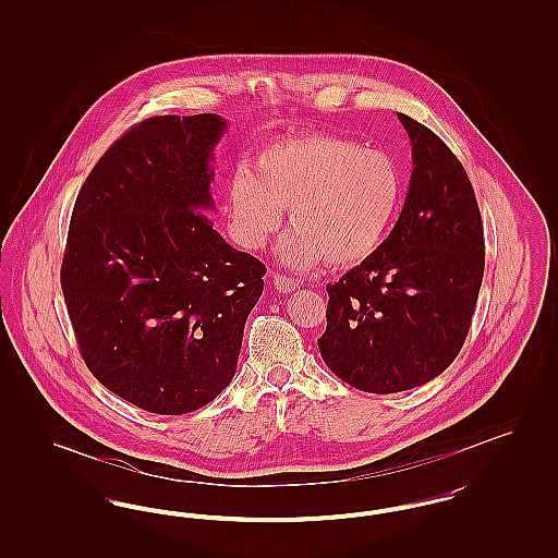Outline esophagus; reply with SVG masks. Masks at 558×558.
Listing matches in <instances>:
<instances>
[{"label": "esophagus", "mask_w": 558, "mask_h": 558, "mask_svg": "<svg viewBox=\"0 0 558 558\" xmlns=\"http://www.w3.org/2000/svg\"><path fill=\"white\" fill-rule=\"evenodd\" d=\"M274 278V287H276V291L280 292H292L296 287H299V282L291 278V276H282V274H274L271 276Z\"/></svg>", "instance_id": "esophagus-1"}]
</instances>
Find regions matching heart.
<instances>
[{"mask_svg": "<svg viewBox=\"0 0 558 558\" xmlns=\"http://www.w3.org/2000/svg\"><path fill=\"white\" fill-rule=\"evenodd\" d=\"M401 171L391 155L335 133H296L267 144L255 169L240 167L228 182L232 232L262 248L291 209L280 257L294 269L319 259L351 267L372 257L396 219Z\"/></svg>", "mask_w": 558, "mask_h": 558, "instance_id": "1", "label": "heart"}]
</instances>
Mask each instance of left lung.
I'll return each mask as SVG.
<instances>
[{
  "label": "left lung",
  "mask_w": 558,
  "mask_h": 558,
  "mask_svg": "<svg viewBox=\"0 0 558 558\" xmlns=\"http://www.w3.org/2000/svg\"><path fill=\"white\" fill-rule=\"evenodd\" d=\"M414 171L398 223L378 251L328 284L326 366L368 393L425 385L466 341L485 267L475 190L446 142L398 112Z\"/></svg>",
  "instance_id": "1"
}]
</instances>
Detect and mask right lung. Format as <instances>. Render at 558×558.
Listing matches in <instances>:
<instances>
[{
    "label": "right lung",
    "mask_w": 558,
    "mask_h": 558,
    "mask_svg": "<svg viewBox=\"0 0 558 558\" xmlns=\"http://www.w3.org/2000/svg\"><path fill=\"white\" fill-rule=\"evenodd\" d=\"M219 114L150 117L123 133L81 186L60 269L89 372L165 416L217 398L239 364L266 266L213 230Z\"/></svg>",
    "instance_id": "add662e5"
}]
</instances>
